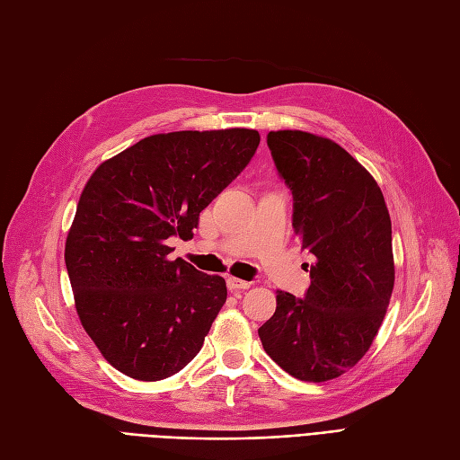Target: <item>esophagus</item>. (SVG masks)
<instances>
[{"mask_svg": "<svg viewBox=\"0 0 460 460\" xmlns=\"http://www.w3.org/2000/svg\"><path fill=\"white\" fill-rule=\"evenodd\" d=\"M226 284H228V289H247L249 286H252V282L240 280V278H234V276L226 278Z\"/></svg>", "mask_w": 460, "mask_h": 460, "instance_id": "1", "label": "esophagus"}]
</instances>
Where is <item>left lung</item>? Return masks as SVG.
Returning a JSON list of instances; mask_svg holds the SVG:
<instances>
[{
  "label": "left lung",
  "instance_id": "1",
  "mask_svg": "<svg viewBox=\"0 0 460 460\" xmlns=\"http://www.w3.org/2000/svg\"><path fill=\"white\" fill-rule=\"evenodd\" d=\"M267 144L294 196L296 234L314 262L303 299L276 291V311L259 338L294 378L333 380L370 349L392 299V220L372 174L336 142L276 130Z\"/></svg>",
  "mask_w": 460,
  "mask_h": 460
}]
</instances>
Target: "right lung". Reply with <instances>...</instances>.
<instances>
[{"label":"right lung","mask_w":460,"mask_h":460,"mask_svg":"<svg viewBox=\"0 0 460 460\" xmlns=\"http://www.w3.org/2000/svg\"><path fill=\"white\" fill-rule=\"evenodd\" d=\"M259 142L252 128L153 134L90 176L65 264L82 328L119 372L157 382L199 353L226 303V282L171 261L166 240L191 238L199 213L245 169Z\"/></svg>","instance_id":"add662e5"}]
</instances>
